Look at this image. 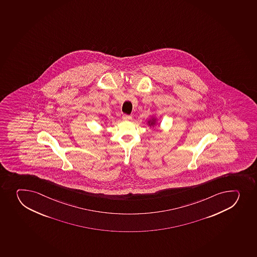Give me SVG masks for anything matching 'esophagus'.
Listing matches in <instances>:
<instances>
[{
    "label": "esophagus",
    "mask_w": 257,
    "mask_h": 257,
    "mask_svg": "<svg viewBox=\"0 0 257 257\" xmlns=\"http://www.w3.org/2000/svg\"><path fill=\"white\" fill-rule=\"evenodd\" d=\"M133 119V117L131 116V115H127V114H124L123 116H122V119L123 120H130V119Z\"/></svg>",
    "instance_id": "obj_1"
}]
</instances>
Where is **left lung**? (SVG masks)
<instances>
[{
    "mask_svg": "<svg viewBox=\"0 0 257 257\" xmlns=\"http://www.w3.org/2000/svg\"><path fill=\"white\" fill-rule=\"evenodd\" d=\"M158 119L157 118V116L153 115V116L151 117V119H148L147 124H148V126L151 127V128H154L158 124Z\"/></svg>",
    "mask_w": 257,
    "mask_h": 257,
    "instance_id": "1",
    "label": "left lung"
}]
</instances>
